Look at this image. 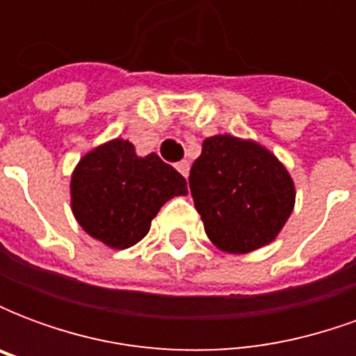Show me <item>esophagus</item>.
Returning <instances> with one entry per match:
<instances>
[{
	"mask_svg": "<svg viewBox=\"0 0 356 356\" xmlns=\"http://www.w3.org/2000/svg\"><path fill=\"white\" fill-rule=\"evenodd\" d=\"M188 170H191V163L186 162V160H181V162L177 163V171L183 175V177H186L188 175Z\"/></svg>",
	"mask_w": 356,
	"mask_h": 356,
	"instance_id": "34e87169",
	"label": "esophagus"
}]
</instances>
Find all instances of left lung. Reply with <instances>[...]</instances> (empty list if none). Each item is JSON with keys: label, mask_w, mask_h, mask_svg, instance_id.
Masks as SVG:
<instances>
[{"label": "left lung", "mask_w": 356, "mask_h": 356, "mask_svg": "<svg viewBox=\"0 0 356 356\" xmlns=\"http://www.w3.org/2000/svg\"><path fill=\"white\" fill-rule=\"evenodd\" d=\"M188 186L208 238L229 254L267 246L296 204L293 181L275 154L232 135L204 140Z\"/></svg>", "instance_id": "obj_1"}]
</instances>
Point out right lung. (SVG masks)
<instances>
[{"label":"right lung","mask_w":356,"mask_h":356,"mask_svg":"<svg viewBox=\"0 0 356 356\" xmlns=\"http://www.w3.org/2000/svg\"><path fill=\"white\" fill-rule=\"evenodd\" d=\"M72 211L89 236L116 250L135 246L165 202L186 194L185 177L158 154L137 156L114 139L86 154L72 173Z\"/></svg>","instance_id":"1"}]
</instances>
